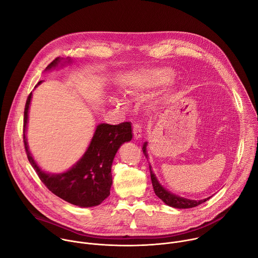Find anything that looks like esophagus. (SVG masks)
<instances>
[{"instance_id":"1","label":"esophagus","mask_w":258,"mask_h":258,"mask_svg":"<svg viewBox=\"0 0 258 258\" xmlns=\"http://www.w3.org/2000/svg\"><path fill=\"white\" fill-rule=\"evenodd\" d=\"M133 133H134V138H135L136 140L141 139L142 136H143L141 125L138 124V123H134V125H133Z\"/></svg>"}]
</instances>
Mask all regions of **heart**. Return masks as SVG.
<instances>
[{
    "label": "heart",
    "mask_w": 258,
    "mask_h": 258,
    "mask_svg": "<svg viewBox=\"0 0 258 258\" xmlns=\"http://www.w3.org/2000/svg\"><path fill=\"white\" fill-rule=\"evenodd\" d=\"M173 72L169 68H147L131 71L124 78L123 88L130 95H138L161 87L171 81ZM124 105L123 100L115 101Z\"/></svg>",
    "instance_id": "heart-1"
}]
</instances>
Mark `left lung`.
I'll return each mask as SVG.
<instances>
[{"instance_id": "1", "label": "left lung", "mask_w": 258, "mask_h": 258, "mask_svg": "<svg viewBox=\"0 0 258 258\" xmlns=\"http://www.w3.org/2000/svg\"><path fill=\"white\" fill-rule=\"evenodd\" d=\"M143 153L145 154L146 158H148V153H147V142H145L143 145ZM149 167H150V174H151V180H152L154 192H155L156 196L159 199H161L166 205L174 207V208L186 209V208H192V207L198 206V205L206 202L210 198V197H208V198H205L202 200H190L187 198L179 197V196L169 192L168 190H166L164 187L161 186V183L159 182L155 173L152 170V166L149 165Z\"/></svg>"}]
</instances>
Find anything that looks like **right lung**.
Here are the masks:
<instances>
[{
  "label": "right lung",
  "mask_w": 258,
  "mask_h": 258,
  "mask_svg": "<svg viewBox=\"0 0 258 258\" xmlns=\"http://www.w3.org/2000/svg\"><path fill=\"white\" fill-rule=\"evenodd\" d=\"M71 59L56 58L46 70L58 65L70 63ZM43 81L34 87H39ZM32 93L29 94L24 108L23 142L27 158L45 186L56 196L80 207H93L101 204L109 195L112 185L111 166L120 146L133 139L131 122L117 125L100 123L97 125L92 141L83 157L69 169L60 173L44 171L33 159L26 138L28 110Z\"/></svg>",
  "instance_id": "right-lung-1"
}]
</instances>
